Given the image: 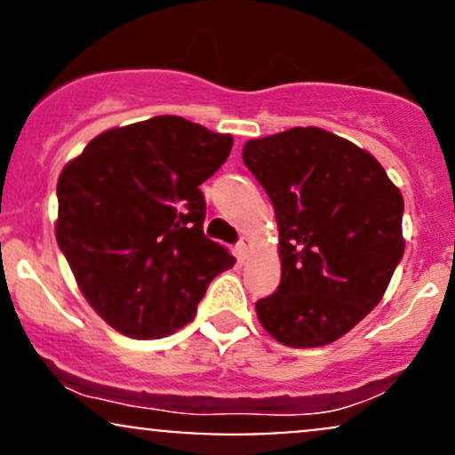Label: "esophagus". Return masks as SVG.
<instances>
[{
    "label": "esophagus",
    "mask_w": 455,
    "mask_h": 455,
    "mask_svg": "<svg viewBox=\"0 0 455 455\" xmlns=\"http://www.w3.org/2000/svg\"><path fill=\"white\" fill-rule=\"evenodd\" d=\"M250 248H252V239H250V237H242V239H239V243H237L239 259L245 260V257H248V252H250Z\"/></svg>",
    "instance_id": "obj_1"
}]
</instances>
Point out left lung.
<instances>
[{
    "instance_id": "left-lung-1",
    "label": "left lung",
    "mask_w": 455,
    "mask_h": 455,
    "mask_svg": "<svg viewBox=\"0 0 455 455\" xmlns=\"http://www.w3.org/2000/svg\"><path fill=\"white\" fill-rule=\"evenodd\" d=\"M280 233L282 278L257 301L280 344L323 347L368 316L404 254L398 188L372 154L323 128H291L243 145Z\"/></svg>"
}]
</instances>
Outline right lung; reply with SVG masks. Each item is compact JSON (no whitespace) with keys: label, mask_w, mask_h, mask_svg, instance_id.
I'll list each match as a JSON object with an SVG mask.
<instances>
[{"label":"right lung","mask_w":455,"mask_h":455,"mask_svg":"<svg viewBox=\"0 0 455 455\" xmlns=\"http://www.w3.org/2000/svg\"><path fill=\"white\" fill-rule=\"evenodd\" d=\"M231 148V134L158 115L98 134L61 171L57 243L90 306L124 336L175 333L235 265L203 233L198 188Z\"/></svg>","instance_id":"obj_1"}]
</instances>
